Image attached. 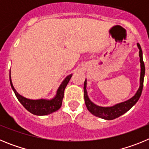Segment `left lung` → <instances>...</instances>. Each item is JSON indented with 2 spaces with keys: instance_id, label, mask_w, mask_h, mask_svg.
I'll use <instances>...</instances> for the list:
<instances>
[{
  "instance_id": "left-lung-1",
  "label": "left lung",
  "mask_w": 149,
  "mask_h": 149,
  "mask_svg": "<svg viewBox=\"0 0 149 149\" xmlns=\"http://www.w3.org/2000/svg\"><path fill=\"white\" fill-rule=\"evenodd\" d=\"M138 48L139 49V61H140V66H141V73H140V85L139 88L137 90L136 93L133 96L132 98L126 101H124L122 103L117 104L113 107H103L98 105L95 104L89 100V97L87 95V92H86V80H85L84 86V100H85V104L87 107L88 110L91 113L97 117H99L101 119H104L107 120H112V119H116L120 116L125 113L126 112L128 111L139 100V98L141 96L142 92H143V81H144L145 76V64L143 59V51H142L141 47L139 43H137Z\"/></svg>"
}]
</instances>
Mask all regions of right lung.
<instances>
[{
    "mask_svg": "<svg viewBox=\"0 0 149 149\" xmlns=\"http://www.w3.org/2000/svg\"><path fill=\"white\" fill-rule=\"evenodd\" d=\"M72 74L67 76L65 80L63 81L60 87L57 89L56 95L54 98L51 100L39 99V100H30L24 98L21 95L18 94L13 86L12 84L11 77L10 75V81L11 84L12 89L14 91L15 96L18 100L20 101V103L24 107V108L27 109L31 113L36 116H45L51 114L54 112L56 111L61 107L63 98L64 96V90L66 87L67 84L70 81Z\"/></svg>",
    "mask_w": 149,
    "mask_h": 149,
    "instance_id": "obj_1",
    "label": "right lung"
}]
</instances>
